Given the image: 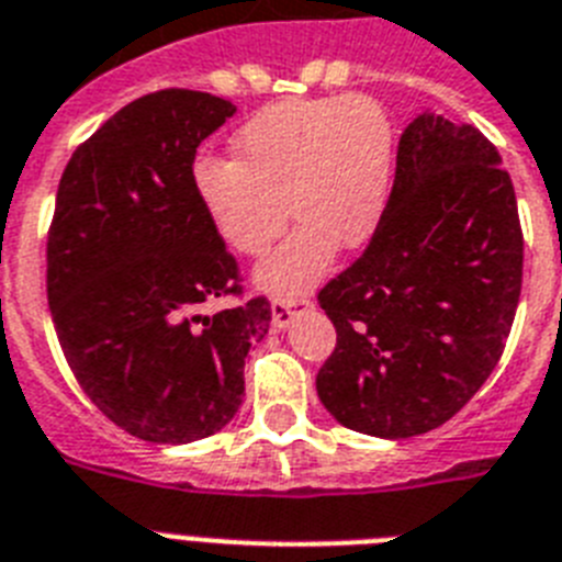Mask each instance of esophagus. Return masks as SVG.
<instances>
[{"instance_id":"34e87169","label":"esophagus","mask_w":562,"mask_h":562,"mask_svg":"<svg viewBox=\"0 0 562 562\" xmlns=\"http://www.w3.org/2000/svg\"><path fill=\"white\" fill-rule=\"evenodd\" d=\"M310 307H313V299H307V295H299V299H276L270 307L272 327H276V330H284V327H290L295 315L307 313Z\"/></svg>"}]
</instances>
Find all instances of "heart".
I'll return each instance as SVG.
<instances>
[{
    "mask_svg": "<svg viewBox=\"0 0 562 562\" xmlns=\"http://www.w3.org/2000/svg\"><path fill=\"white\" fill-rule=\"evenodd\" d=\"M235 160L203 157L194 198L215 235L240 255H263L292 215L301 226L258 267V284L295 295L330 270L341 244H368L393 175V125L368 94L267 105L232 137ZM291 206H285V201Z\"/></svg>",
    "mask_w": 562,
    "mask_h": 562,
    "instance_id": "obj_1",
    "label": "heart"
}]
</instances>
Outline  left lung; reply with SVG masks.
Masks as SVG:
<instances>
[{
  "mask_svg": "<svg viewBox=\"0 0 562 562\" xmlns=\"http://www.w3.org/2000/svg\"><path fill=\"white\" fill-rule=\"evenodd\" d=\"M499 164L480 128L442 114L402 132L368 249L318 292L338 338L315 391L345 428L428 434L497 368L522 286L520 215Z\"/></svg>",
  "mask_w": 562,
  "mask_h": 562,
  "instance_id": "obj_1",
  "label": "left lung"
}]
</instances>
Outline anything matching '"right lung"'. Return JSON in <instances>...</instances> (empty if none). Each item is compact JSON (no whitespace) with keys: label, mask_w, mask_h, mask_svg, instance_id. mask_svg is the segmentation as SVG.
Returning a JSON list of instances; mask_svg holds the SVG:
<instances>
[{"label":"right lung","mask_w":562,"mask_h":562,"mask_svg":"<svg viewBox=\"0 0 562 562\" xmlns=\"http://www.w3.org/2000/svg\"><path fill=\"white\" fill-rule=\"evenodd\" d=\"M235 114L224 97L164 88L105 120L71 155L48 229V307L68 368L114 425L146 442L212 437L244 398V359L270 301L194 198V151Z\"/></svg>","instance_id":"right-lung-1"}]
</instances>
